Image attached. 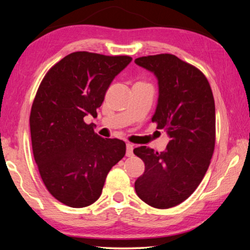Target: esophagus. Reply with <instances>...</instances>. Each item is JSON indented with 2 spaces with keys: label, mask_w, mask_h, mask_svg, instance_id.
Here are the masks:
<instances>
[{
  "label": "esophagus",
  "mask_w": 250,
  "mask_h": 250,
  "mask_svg": "<svg viewBox=\"0 0 250 250\" xmlns=\"http://www.w3.org/2000/svg\"><path fill=\"white\" fill-rule=\"evenodd\" d=\"M126 156H132L133 155V145L131 143H126Z\"/></svg>",
  "instance_id": "esophagus-1"
}]
</instances>
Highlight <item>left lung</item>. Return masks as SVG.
<instances>
[{
	"mask_svg": "<svg viewBox=\"0 0 250 250\" xmlns=\"http://www.w3.org/2000/svg\"><path fill=\"white\" fill-rule=\"evenodd\" d=\"M134 62L158 79L152 121L170 138L163 152L146 146L133 150L146 166L134 188L147 205L170 208L191 196L209 167L215 146L213 92L201 70L174 55L139 57Z\"/></svg>",
	"mask_w": 250,
	"mask_h": 250,
	"instance_id": "1",
	"label": "left lung"
}]
</instances>
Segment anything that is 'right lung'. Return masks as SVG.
<instances>
[{"label":"right lung","instance_id":"obj_1","mask_svg":"<svg viewBox=\"0 0 250 250\" xmlns=\"http://www.w3.org/2000/svg\"><path fill=\"white\" fill-rule=\"evenodd\" d=\"M131 61L71 53L40 84L29 117L33 154L46 188L62 204L80 208L95 203L125 154L124 141L101 138L84 118L97 117L110 83Z\"/></svg>","mask_w":250,"mask_h":250}]
</instances>
